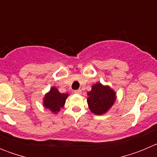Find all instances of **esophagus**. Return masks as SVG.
I'll list each match as a JSON object with an SVG mask.
<instances>
[{
    "instance_id": "esophagus-1",
    "label": "esophagus",
    "mask_w": 157,
    "mask_h": 157,
    "mask_svg": "<svg viewBox=\"0 0 157 157\" xmlns=\"http://www.w3.org/2000/svg\"><path fill=\"white\" fill-rule=\"evenodd\" d=\"M74 92H75V94H82L81 90H75Z\"/></svg>"
}]
</instances>
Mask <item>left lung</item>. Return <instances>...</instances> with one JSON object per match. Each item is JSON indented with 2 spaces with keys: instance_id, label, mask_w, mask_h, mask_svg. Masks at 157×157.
Returning <instances> with one entry per match:
<instances>
[{
  "instance_id": "left-lung-1",
  "label": "left lung",
  "mask_w": 157,
  "mask_h": 157,
  "mask_svg": "<svg viewBox=\"0 0 157 157\" xmlns=\"http://www.w3.org/2000/svg\"><path fill=\"white\" fill-rule=\"evenodd\" d=\"M87 94L89 108L95 115L105 114L116 101V96L114 90L98 82L93 85L92 90Z\"/></svg>"
}]
</instances>
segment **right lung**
I'll use <instances>...</instances> for the list:
<instances>
[{
	"label": "right lung",
	"instance_id": "obj_1",
	"mask_svg": "<svg viewBox=\"0 0 157 157\" xmlns=\"http://www.w3.org/2000/svg\"><path fill=\"white\" fill-rule=\"evenodd\" d=\"M68 94H60L55 87L51 88L50 91L45 94L44 98V106L53 113H57L64 106Z\"/></svg>",
	"mask_w": 157,
	"mask_h": 157
}]
</instances>
